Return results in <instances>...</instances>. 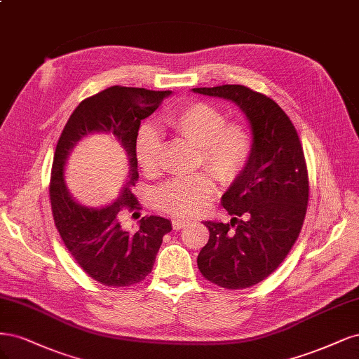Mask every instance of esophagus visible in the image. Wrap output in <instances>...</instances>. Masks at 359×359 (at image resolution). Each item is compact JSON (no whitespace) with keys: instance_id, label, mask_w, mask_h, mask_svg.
Wrapping results in <instances>:
<instances>
[{"instance_id":"obj_1","label":"esophagus","mask_w":359,"mask_h":359,"mask_svg":"<svg viewBox=\"0 0 359 359\" xmlns=\"http://www.w3.org/2000/svg\"><path fill=\"white\" fill-rule=\"evenodd\" d=\"M171 224H172V228H175V229H182V228L187 226L189 222L183 221V219H172Z\"/></svg>"}]
</instances>
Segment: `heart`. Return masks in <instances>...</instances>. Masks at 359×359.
<instances>
[{"label":"heart","mask_w":359,"mask_h":359,"mask_svg":"<svg viewBox=\"0 0 359 359\" xmlns=\"http://www.w3.org/2000/svg\"><path fill=\"white\" fill-rule=\"evenodd\" d=\"M172 130L198 146V164L213 172L224 183L233 182L246 167L252 154V135L245 123L226 122L221 109L210 102L194 101L167 116ZM161 138L144 126L135 140V158L146 175H154L159 165ZM215 182L209 172H198L188 179H175L155 194L159 210L176 217L200 213L205 200L213 194Z\"/></svg>","instance_id":"heart-1"}]
</instances>
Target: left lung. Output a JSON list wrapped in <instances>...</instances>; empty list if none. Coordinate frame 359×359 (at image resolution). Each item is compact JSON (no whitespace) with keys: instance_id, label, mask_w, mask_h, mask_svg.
Returning <instances> with one entry per match:
<instances>
[{"instance_id":"8db88e82","label":"left lung","mask_w":359,"mask_h":359,"mask_svg":"<svg viewBox=\"0 0 359 359\" xmlns=\"http://www.w3.org/2000/svg\"><path fill=\"white\" fill-rule=\"evenodd\" d=\"M192 90L236 102L250 123V158L222 195L233 219L204 222L210 237L196 259L209 282L250 287L279 267L302 231L309 203L303 146L291 119L267 95L241 85Z\"/></svg>"}]
</instances>
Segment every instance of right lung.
<instances>
[{"label":"right lung","mask_w":359,"mask_h":359,"mask_svg":"<svg viewBox=\"0 0 359 359\" xmlns=\"http://www.w3.org/2000/svg\"><path fill=\"white\" fill-rule=\"evenodd\" d=\"M171 90L111 86L79 104L57 140L52 177V215L65 248L89 277L111 287L131 286L152 271L163 237L171 222L161 216H144L135 233L122 226V213L140 209L131 192L138 180L135 140L140 122L149 118ZM94 132L111 133L127 155L129 172L120 198L104 208L76 202L63 180L65 164L74 146Z\"/></svg>","instance_id":"add662e5"}]
</instances>
